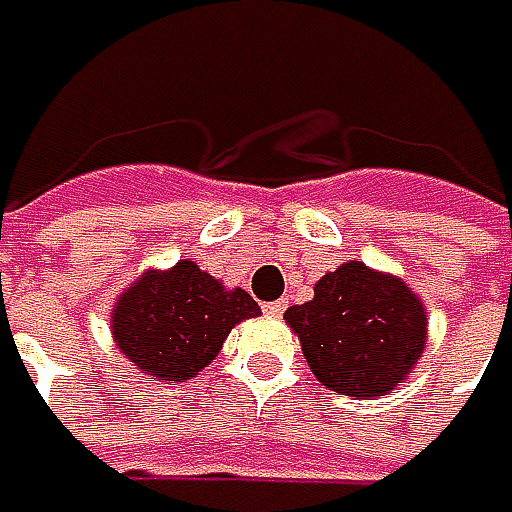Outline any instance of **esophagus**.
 <instances>
[{"mask_svg":"<svg viewBox=\"0 0 512 512\" xmlns=\"http://www.w3.org/2000/svg\"><path fill=\"white\" fill-rule=\"evenodd\" d=\"M285 308H288V305H285L282 299H276V302H268V305H265V314H270V317H282Z\"/></svg>","mask_w":512,"mask_h":512,"instance_id":"obj_1","label":"esophagus"}]
</instances>
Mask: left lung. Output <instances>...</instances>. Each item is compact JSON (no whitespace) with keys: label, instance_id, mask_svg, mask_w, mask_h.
Returning a JSON list of instances; mask_svg holds the SVG:
<instances>
[{"label":"left lung","instance_id":"left-lung-1","mask_svg":"<svg viewBox=\"0 0 512 512\" xmlns=\"http://www.w3.org/2000/svg\"><path fill=\"white\" fill-rule=\"evenodd\" d=\"M325 389L374 400L389 395L426 351V308L400 276L357 259L328 270L314 299L285 311Z\"/></svg>","mask_w":512,"mask_h":512}]
</instances>
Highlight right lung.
<instances>
[{
	"label": "right lung",
	"mask_w": 512,
	"mask_h": 512,
	"mask_svg": "<svg viewBox=\"0 0 512 512\" xmlns=\"http://www.w3.org/2000/svg\"><path fill=\"white\" fill-rule=\"evenodd\" d=\"M262 308L242 288H227L190 259L143 270L112 305L117 351L141 374L184 383L218 357L230 331Z\"/></svg>",
	"instance_id": "right-lung-1"
}]
</instances>
